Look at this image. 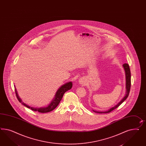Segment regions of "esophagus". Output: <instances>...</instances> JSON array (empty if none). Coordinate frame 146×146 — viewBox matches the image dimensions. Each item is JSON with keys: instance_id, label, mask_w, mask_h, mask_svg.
<instances>
[{"instance_id": "esophagus-1", "label": "esophagus", "mask_w": 146, "mask_h": 146, "mask_svg": "<svg viewBox=\"0 0 146 146\" xmlns=\"http://www.w3.org/2000/svg\"><path fill=\"white\" fill-rule=\"evenodd\" d=\"M79 82L80 84L84 83L83 80V79H80Z\"/></svg>"}]
</instances>
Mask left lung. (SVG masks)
I'll return each mask as SVG.
<instances>
[{
    "label": "left lung",
    "mask_w": 146,
    "mask_h": 146,
    "mask_svg": "<svg viewBox=\"0 0 146 146\" xmlns=\"http://www.w3.org/2000/svg\"><path fill=\"white\" fill-rule=\"evenodd\" d=\"M123 67L124 69V70L125 72V75H126V94L125 96L122 100L121 101L116 105L115 106H114L113 108L110 109L108 111H104V112H101V111H94V112L96 113H109L111 112V111H113V110L117 108L118 107H119L124 101H125L128 97V96L129 95V91H130V88H131V71H130V69H129V65L127 63H124L123 65Z\"/></svg>",
    "instance_id": "obj_1"
}]
</instances>
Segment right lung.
Segmentation results:
<instances>
[{
  "label": "right lung",
  "instance_id": "right-lung-1",
  "mask_svg": "<svg viewBox=\"0 0 146 146\" xmlns=\"http://www.w3.org/2000/svg\"><path fill=\"white\" fill-rule=\"evenodd\" d=\"M72 82H71L63 85L62 86H61L60 88H58V90L57 91V92L55 95L54 99L52 101L50 104L46 107H42V108H33L32 107H30L28 105L25 104L21 100L20 98L19 97L17 92V89L15 88V86H14L15 92L17 99V100H19V101L23 105L25 106L26 107L31 109L32 110L36 111H38V112L41 113H48V112H50V111L53 110L55 108L58 106L60 102L61 101V100L63 96V94H64V93L67 92V91L70 90L72 88Z\"/></svg>",
  "mask_w": 146,
  "mask_h": 146
}]
</instances>
